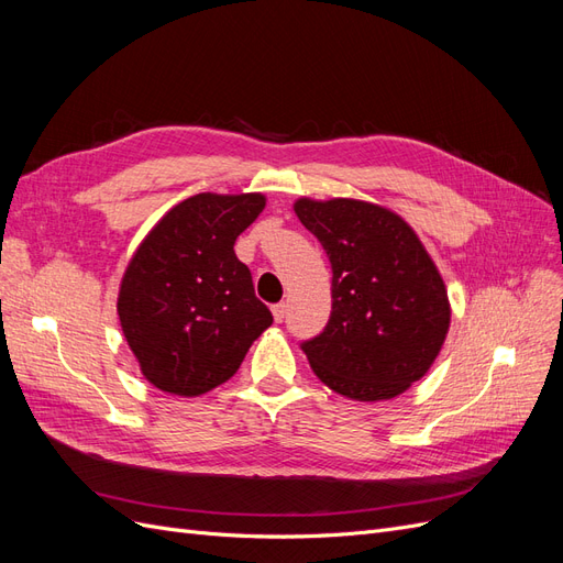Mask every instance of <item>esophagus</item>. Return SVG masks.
Masks as SVG:
<instances>
[{
	"label": "esophagus",
	"instance_id": "34e87169",
	"mask_svg": "<svg viewBox=\"0 0 563 563\" xmlns=\"http://www.w3.org/2000/svg\"><path fill=\"white\" fill-rule=\"evenodd\" d=\"M272 317H275V321H277V323H282V321H284V317H286V305H284V302L275 305V308H272Z\"/></svg>",
	"mask_w": 563,
	"mask_h": 563
}]
</instances>
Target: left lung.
Segmentation results:
<instances>
[{
	"label": "left lung",
	"instance_id": "8db88e82",
	"mask_svg": "<svg viewBox=\"0 0 563 563\" xmlns=\"http://www.w3.org/2000/svg\"><path fill=\"white\" fill-rule=\"evenodd\" d=\"M294 211L331 261V317L302 343L314 376L354 401L399 397L428 373L451 327V300L432 255L380 203L298 197Z\"/></svg>",
	"mask_w": 563,
	"mask_h": 563
}]
</instances>
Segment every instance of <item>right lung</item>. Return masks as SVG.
<instances>
[{"instance_id": "add662e5", "label": "right lung", "mask_w": 563, "mask_h": 563, "mask_svg": "<svg viewBox=\"0 0 563 563\" xmlns=\"http://www.w3.org/2000/svg\"><path fill=\"white\" fill-rule=\"evenodd\" d=\"M261 192H199L168 209L119 282L117 314L143 378L201 397L228 383L272 314L234 242L265 209Z\"/></svg>"}]
</instances>
